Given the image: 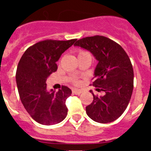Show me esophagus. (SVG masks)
Masks as SVG:
<instances>
[{
	"label": "esophagus",
	"mask_w": 151,
	"mask_h": 151,
	"mask_svg": "<svg viewBox=\"0 0 151 151\" xmlns=\"http://www.w3.org/2000/svg\"><path fill=\"white\" fill-rule=\"evenodd\" d=\"M73 93L75 94H80L82 93V90L81 89H73Z\"/></svg>",
	"instance_id": "34e87169"
}]
</instances>
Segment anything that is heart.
Segmentation results:
<instances>
[{
	"label": "heart",
	"instance_id": "heart-1",
	"mask_svg": "<svg viewBox=\"0 0 151 151\" xmlns=\"http://www.w3.org/2000/svg\"><path fill=\"white\" fill-rule=\"evenodd\" d=\"M89 54L88 52L86 51V50H79L78 51V57H81V56L82 55H85V54ZM73 82L74 84H78V79H76V78H73Z\"/></svg>",
	"mask_w": 151,
	"mask_h": 151
}]
</instances>
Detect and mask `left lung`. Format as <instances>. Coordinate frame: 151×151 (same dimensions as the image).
Segmentation results:
<instances>
[{
    "label": "left lung",
    "mask_w": 151,
    "mask_h": 151,
    "mask_svg": "<svg viewBox=\"0 0 151 151\" xmlns=\"http://www.w3.org/2000/svg\"><path fill=\"white\" fill-rule=\"evenodd\" d=\"M89 50L98 61L91 85L104 95L93 94L86 113L100 123L113 122L127 108L134 87V72L126 52L113 40L102 35L79 39L74 44Z\"/></svg>",
    "instance_id": "obj_1"
}]
</instances>
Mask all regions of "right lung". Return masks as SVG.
Masks as SVG:
<instances>
[{
  "mask_svg": "<svg viewBox=\"0 0 151 151\" xmlns=\"http://www.w3.org/2000/svg\"><path fill=\"white\" fill-rule=\"evenodd\" d=\"M76 41H41L29 47L19 62L16 80L19 97L31 117L41 125L59 123L67 116L66 101L72 91L63 85L57 93L47 91L46 81L57 70L63 53Z\"/></svg>",
  "mask_w": 151,
  "mask_h": 151,
  "instance_id": "obj_1",
  "label": "right lung"
}]
</instances>
